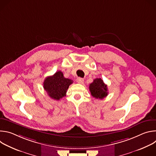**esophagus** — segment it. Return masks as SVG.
<instances>
[{"label": "esophagus", "mask_w": 156, "mask_h": 156, "mask_svg": "<svg viewBox=\"0 0 156 156\" xmlns=\"http://www.w3.org/2000/svg\"><path fill=\"white\" fill-rule=\"evenodd\" d=\"M76 81L80 84H83L84 83V80L81 78H78L76 79Z\"/></svg>", "instance_id": "esophagus-1"}]
</instances>
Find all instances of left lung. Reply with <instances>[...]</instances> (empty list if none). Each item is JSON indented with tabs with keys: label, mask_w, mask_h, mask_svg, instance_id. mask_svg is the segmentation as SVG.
Instances as JSON below:
<instances>
[{
	"label": "left lung",
	"mask_w": 156,
	"mask_h": 156,
	"mask_svg": "<svg viewBox=\"0 0 156 156\" xmlns=\"http://www.w3.org/2000/svg\"><path fill=\"white\" fill-rule=\"evenodd\" d=\"M91 94L96 99H102L108 95L107 86L101 78H96L89 86Z\"/></svg>",
	"instance_id": "obj_1"
}]
</instances>
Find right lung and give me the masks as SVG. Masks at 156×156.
I'll list each match as a JSON object with an SVG mask.
<instances>
[{"label": "right lung", "mask_w": 156, "mask_h": 156, "mask_svg": "<svg viewBox=\"0 0 156 156\" xmlns=\"http://www.w3.org/2000/svg\"><path fill=\"white\" fill-rule=\"evenodd\" d=\"M73 82L70 79L65 78L63 73L58 71L44 80L43 87L50 98L58 101L66 96V91Z\"/></svg>", "instance_id": "right-lung-1"}]
</instances>
